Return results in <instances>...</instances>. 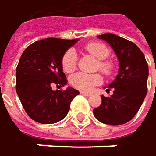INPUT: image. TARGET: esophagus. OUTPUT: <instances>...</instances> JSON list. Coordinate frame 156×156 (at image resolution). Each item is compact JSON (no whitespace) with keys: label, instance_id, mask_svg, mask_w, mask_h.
<instances>
[{"label":"esophagus","instance_id":"1","mask_svg":"<svg viewBox=\"0 0 156 156\" xmlns=\"http://www.w3.org/2000/svg\"><path fill=\"white\" fill-rule=\"evenodd\" d=\"M81 94H82V95H83V96H87V97H90V96H91V94H90V93H87V92H83V91L81 92Z\"/></svg>","mask_w":156,"mask_h":156}]
</instances>
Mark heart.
I'll return each instance as SVG.
<instances>
[{
    "label": "heart",
    "instance_id": "heart-1",
    "mask_svg": "<svg viewBox=\"0 0 156 156\" xmlns=\"http://www.w3.org/2000/svg\"><path fill=\"white\" fill-rule=\"evenodd\" d=\"M84 49L89 54L98 59V68L105 74H111L113 71L114 64L112 60L107 59L110 55L109 48L101 43L91 42L84 46ZM62 69L65 73H71L74 72L77 65V53L74 49H69L65 52L61 60ZM73 87L83 92L91 91L96 85L102 83V77L98 73H77L69 79Z\"/></svg>",
    "mask_w": 156,
    "mask_h": 156
}]
</instances>
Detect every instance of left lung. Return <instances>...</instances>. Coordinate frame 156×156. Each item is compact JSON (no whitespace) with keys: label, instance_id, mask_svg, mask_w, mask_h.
I'll use <instances>...</instances> for the list:
<instances>
[{"label":"left lung","instance_id":"8db88e82","mask_svg":"<svg viewBox=\"0 0 156 156\" xmlns=\"http://www.w3.org/2000/svg\"><path fill=\"white\" fill-rule=\"evenodd\" d=\"M112 48L119 61L118 74L109 85L110 97L101 96V104L93 110L95 117L106 125L118 126L129 122L140 110L147 94L149 68L141 50L125 38L112 33L98 36Z\"/></svg>","mask_w":156,"mask_h":156}]
</instances>
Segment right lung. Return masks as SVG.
<instances>
[{"mask_svg":"<svg viewBox=\"0 0 156 156\" xmlns=\"http://www.w3.org/2000/svg\"><path fill=\"white\" fill-rule=\"evenodd\" d=\"M78 42L47 38L29 45L20 57L16 71V90L30 117L41 124H55L66 117L73 98L79 91L64 87L66 75L61 65L65 52Z\"/></svg>","mask_w":156,"mask_h":156,"instance_id":"right-lung-1","label":"right lung"}]
</instances>
